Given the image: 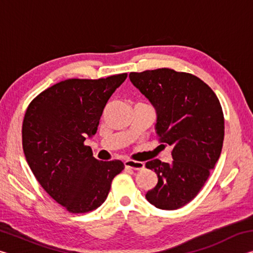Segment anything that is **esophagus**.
I'll use <instances>...</instances> for the list:
<instances>
[{"label":"esophagus","instance_id":"34e87169","mask_svg":"<svg viewBox=\"0 0 253 253\" xmlns=\"http://www.w3.org/2000/svg\"><path fill=\"white\" fill-rule=\"evenodd\" d=\"M125 168L134 169V170H142L144 169V163L132 161V160H127L125 161Z\"/></svg>","mask_w":253,"mask_h":253}]
</instances>
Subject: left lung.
Instances as JSON below:
<instances>
[{"mask_svg":"<svg viewBox=\"0 0 253 253\" xmlns=\"http://www.w3.org/2000/svg\"><path fill=\"white\" fill-rule=\"evenodd\" d=\"M129 78L155 107L158 142L173 147L172 164L153 160L145 165L158 177L146 199L158 209L177 210L199 194L221 155V104L204 81L187 72L161 68L130 72Z\"/></svg>","mask_w":253,"mask_h":253,"instance_id":"1","label":"left lung"}]
</instances>
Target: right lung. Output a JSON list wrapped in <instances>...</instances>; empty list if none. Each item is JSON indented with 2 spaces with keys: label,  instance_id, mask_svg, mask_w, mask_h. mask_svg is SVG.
<instances>
[{
  "label": "right lung",
  "instance_id": "1",
  "mask_svg": "<svg viewBox=\"0 0 253 253\" xmlns=\"http://www.w3.org/2000/svg\"><path fill=\"white\" fill-rule=\"evenodd\" d=\"M127 74L99 79H67L30 102L22 146L37 181L70 213H87L105 202L122 161H98L85 137L96 134L107 101Z\"/></svg>",
  "mask_w": 253,
  "mask_h": 253
}]
</instances>
